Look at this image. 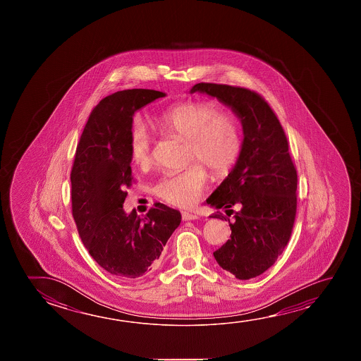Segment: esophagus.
I'll list each match as a JSON object with an SVG mask.
<instances>
[{"label": "esophagus", "mask_w": 361, "mask_h": 361, "mask_svg": "<svg viewBox=\"0 0 361 361\" xmlns=\"http://www.w3.org/2000/svg\"><path fill=\"white\" fill-rule=\"evenodd\" d=\"M181 216H183V220H185V221H189V220H196V219H199V216H197L196 214L189 213V212H183Z\"/></svg>", "instance_id": "obj_1"}]
</instances>
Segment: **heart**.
Returning a JSON list of instances; mask_svg holds the SVG:
<instances>
[{
  "mask_svg": "<svg viewBox=\"0 0 361 361\" xmlns=\"http://www.w3.org/2000/svg\"><path fill=\"white\" fill-rule=\"evenodd\" d=\"M161 130L188 141L189 161L207 166L215 178L225 176L242 149V130L231 114L219 113L207 102H191L173 106L157 119ZM130 157L133 165H151V136L146 126L136 121L130 135ZM207 172L200 165L166 173L154 185V194L176 207H191L205 189Z\"/></svg>",
  "mask_w": 361,
  "mask_h": 361,
  "instance_id": "obj_1",
  "label": "heart"
}]
</instances>
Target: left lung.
<instances>
[{
  "instance_id": "8db88e82",
  "label": "left lung",
  "mask_w": 361,
  "mask_h": 361,
  "mask_svg": "<svg viewBox=\"0 0 361 361\" xmlns=\"http://www.w3.org/2000/svg\"><path fill=\"white\" fill-rule=\"evenodd\" d=\"M190 93L216 98L231 108L243 128L242 149L224 181L207 199V205L234 214L228 220L231 239L214 252L219 266L238 279L266 272L290 240L297 207V171L283 128L272 108L249 89L199 83ZM238 207L237 212L231 207ZM231 214H229L228 213Z\"/></svg>"
}]
</instances>
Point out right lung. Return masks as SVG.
Listing matches in <instances>:
<instances>
[{
	"instance_id": "add662e5",
	"label": "right lung",
	"mask_w": 361,
	"mask_h": 361,
	"mask_svg": "<svg viewBox=\"0 0 361 361\" xmlns=\"http://www.w3.org/2000/svg\"><path fill=\"white\" fill-rule=\"evenodd\" d=\"M166 97L152 89L108 95L89 116L71 169V207L89 255L114 277L151 272L169 238L181 223L178 210L157 202L145 216L126 213L130 186V135L133 116Z\"/></svg>"
}]
</instances>
